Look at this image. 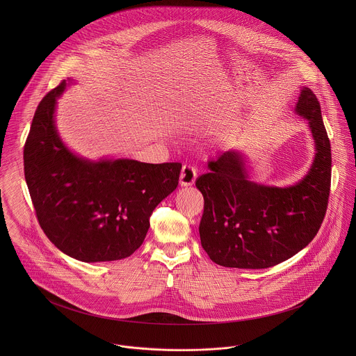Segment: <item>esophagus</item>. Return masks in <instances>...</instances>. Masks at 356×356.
Returning <instances> with one entry per match:
<instances>
[{
	"label": "esophagus",
	"mask_w": 356,
	"mask_h": 356,
	"mask_svg": "<svg viewBox=\"0 0 356 356\" xmlns=\"http://www.w3.org/2000/svg\"><path fill=\"white\" fill-rule=\"evenodd\" d=\"M197 177V168L192 164H184L182 171H181V177H179V182L182 186H189L193 185Z\"/></svg>",
	"instance_id": "34e87169"
}]
</instances>
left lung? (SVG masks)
Wrapping results in <instances>:
<instances>
[{"mask_svg": "<svg viewBox=\"0 0 356 356\" xmlns=\"http://www.w3.org/2000/svg\"><path fill=\"white\" fill-rule=\"evenodd\" d=\"M296 112L308 119L315 159L305 178L289 188L248 179L244 159L234 151L208 161L196 179L204 197L202 247L223 267L267 268L302 251L316 236L329 203L332 149L321 104L305 88Z\"/></svg>", "mask_w": 356, "mask_h": 356, "instance_id": "8db88e82", "label": "left lung"}]
</instances>
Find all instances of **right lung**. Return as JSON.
Listing matches in <instances>:
<instances>
[{
    "instance_id": "1",
    "label": "right lung",
    "mask_w": 356,
    "mask_h": 356,
    "mask_svg": "<svg viewBox=\"0 0 356 356\" xmlns=\"http://www.w3.org/2000/svg\"><path fill=\"white\" fill-rule=\"evenodd\" d=\"M65 81L41 100L24 144V177L38 223L65 254L112 261L145 240L153 209L178 186L181 163H92L60 141L53 113Z\"/></svg>"
}]
</instances>
